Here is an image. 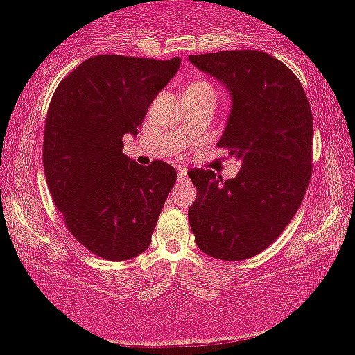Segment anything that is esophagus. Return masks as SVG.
Here are the masks:
<instances>
[{"label": "esophagus", "mask_w": 355, "mask_h": 355, "mask_svg": "<svg viewBox=\"0 0 355 355\" xmlns=\"http://www.w3.org/2000/svg\"><path fill=\"white\" fill-rule=\"evenodd\" d=\"M177 178H178V182H187V180H189V173H187V170L185 168L178 170Z\"/></svg>", "instance_id": "obj_1"}]
</instances>
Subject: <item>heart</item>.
I'll list each match as a JSON object with an SVG mask.
<instances>
[{"mask_svg":"<svg viewBox=\"0 0 355 355\" xmlns=\"http://www.w3.org/2000/svg\"><path fill=\"white\" fill-rule=\"evenodd\" d=\"M214 93V88L211 85L207 83V81H193L189 87L185 88V93Z\"/></svg>","mask_w":355,"mask_h":355,"instance_id":"1","label":"heart"}]
</instances>
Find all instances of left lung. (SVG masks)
<instances>
[{
  "mask_svg": "<svg viewBox=\"0 0 355 355\" xmlns=\"http://www.w3.org/2000/svg\"><path fill=\"white\" fill-rule=\"evenodd\" d=\"M222 81L232 110L217 146L242 162L235 178L190 170L197 200L189 209L195 243L220 260L252 259L282 234L312 173L313 120L302 85L280 60L255 50L189 56Z\"/></svg>",
  "mask_w": 355,
  "mask_h": 355,
  "instance_id": "1",
  "label": "left lung"
}]
</instances>
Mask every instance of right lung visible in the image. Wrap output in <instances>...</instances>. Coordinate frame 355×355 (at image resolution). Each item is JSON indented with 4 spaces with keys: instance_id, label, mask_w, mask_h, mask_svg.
I'll return each instance as SVG.
<instances>
[{
    "instance_id": "add662e5",
    "label": "right lung",
    "mask_w": 355,
    "mask_h": 355,
    "mask_svg": "<svg viewBox=\"0 0 355 355\" xmlns=\"http://www.w3.org/2000/svg\"><path fill=\"white\" fill-rule=\"evenodd\" d=\"M180 61L98 55L53 93L43 140L48 190L73 237L101 259L121 262L148 248L177 182L172 165L141 166L121 150Z\"/></svg>"
}]
</instances>
